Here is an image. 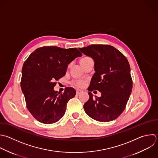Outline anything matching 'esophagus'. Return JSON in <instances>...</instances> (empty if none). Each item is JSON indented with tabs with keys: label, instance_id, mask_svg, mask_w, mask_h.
Segmentation results:
<instances>
[{
	"label": "esophagus",
	"instance_id": "esophagus-1",
	"mask_svg": "<svg viewBox=\"0 0 158 158\" xmlns=\"http://www.w3.org/2000/svg\"><path fill=\"white\" fill-rule=\"evenodd\" d=\"M81 92H82V91H81V90L77 89V94H80Z\"/></svg>",
	"mask_w": 158,
	"mask_h": 158
}]
</instances>
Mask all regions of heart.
Wrapping results in <instances>:
<instances>
[{
    "label": "heart",
    "mask_w": 158,
    "mask_h": 158,
    "mask_svg": "<svg viewBox=\"0 0 158 158\" xmlns=\"http://www.w3.org/2000/svg\"><path fill=\"white\" fill-rule=\"evenodd\" d=\"M89 59H91V58H89L88 57H85L81 59L80 60V62L81 65H82V67H83ZM72 85L77 86L78 88H83L85 86L86 83L83 80H74V81H72Z\"/></svg>",
    "instance_id": "b5f03b06"
}]
</instances>
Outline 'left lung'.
Wrapping results in <instances>:
<instances>
[{
  "instance_id": "8db88e82",
  "label": "left lung",
  "mask_w": 158,
  "mask_h": 158,
  "mask_svg": "<svg viewBox=\"0 0 158 158\" xmlns=\"http://www.w3.org/2000/svg\"><path fill=\"white\" fill-rule=\"evenodd\" d=\"M79 49L93 59L96 71L88 88L89 98L83 106L85 112L99 122L115 120L125 109L132 90L128 60L110 45L92 44ZM94 90L102 93L100 98H92L90 91Z\"/></svg>"
}]
</instances>
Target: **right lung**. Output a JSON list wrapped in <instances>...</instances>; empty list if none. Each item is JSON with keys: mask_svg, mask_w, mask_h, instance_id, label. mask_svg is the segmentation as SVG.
Instances as JSON below:
<instances>
[{"mask_svg": "<svg viewBox=\"0 0 158 158\" xmlns=\"http://www.w3.org/2000/svg\"><path fill=\"white\" fill-rule=\"evenodd\" d=\"M82 54L77 48L44 46L36 49L22 67L21 88L27 107L39 122L51 124L65 114L68 101L76 94L67 87L63 93L54 90L57 80L65 75L68 64Z\"/></svg>", "mask_w": 158, "mask_h": 158, "instance_id": "add662e5", "label": "right lung"}]
</instances>
